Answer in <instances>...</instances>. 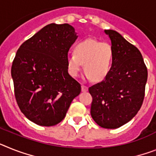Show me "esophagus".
I'll list each match as a JSON object with an SVG mask.
<instances>
[{
	"label": "esophagus",
	"mask_w": 156,
	"mask_h": 156,
	"mask_svg": "<svg viewBox=\"0 0 156 156\" xmlns=\"http://www.w3.org/2000/svg\"><path fill=\"white\" fill-rule=\"evenodd\" d=\"M87 90H88V87L82 85V92H86Z\"/></svg>",
	"instance_id": "1"
}]
</instances>
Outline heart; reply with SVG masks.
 I'll return each mask as SVG.
<instances>
[{
	"label": "heart",
	"instance_id": "1",
	"mask_svg": "<svg viewBox=\"0 0 156 156\" xmlns=\"http://www.w3.org/2000/svg\"><path fill=\"white\" fill-rule=\"evenodd\" d=\"M112 58L113 51L109 44L86 39L76 44L74 54H69L66 57L68 73L71 77H77L83 64L85 78L101 82L109 74Z\"/></svg>",
	"mask_w": 156,
	"mask_h": 156
}]
</instances>
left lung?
Instances as JSON below:
<instances>
[{"label":"left lung","instance_id":"8db88e82","mask_svg":"<svg viewBox=\"0 0 156 156\" xmlns=\"http://www.w3.org/2000/svg\"><path fill=\"white\" fill-rule=\"evenodd\" d=\"M113 51L112 67L102 82L89 88L90 114L99 126L117 129L137 114L144 98L147 70L140 51L114 30H105Z\"/></svg>","mask_w":156,"mask_h":156}]
</instances>
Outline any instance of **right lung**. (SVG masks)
Returning <instances> with one entry per match:
<instances>
[{"mask_svg": "<svg viewBox=\"0 0 156 156\" xmlns=\"http://www.w3.org/2000/svg\"><path fill=\"white\" fill-rule=\"evenodd\" d=\"M78 33L68 24L50 23L18 49L11 69L20 109L31 122H61L81 85L69 74L66 57Z\"/></svg>", "mask_w": 156, "mask_h": 156, "instance_id": "right-lung-1", "label": "right lung"}]
</instances>
